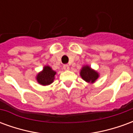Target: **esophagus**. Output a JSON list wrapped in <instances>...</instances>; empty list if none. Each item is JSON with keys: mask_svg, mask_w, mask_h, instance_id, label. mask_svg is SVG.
Returning <instances> with one entry per match:
<instances>
[{"mask_svg": "<svg viewBox=\"0 0 133 133\" xmlns=\"http://www.w3.org/2000/svg\"><path fill=\"white\" fill-rule=\"evenodd\" d=\"M69 65H63V69L65 70H69Z\"/></svg>", "mask_w": 133, "mask_h": 133, "instance_id": "1", "label": "esophagus"}]
</instances>
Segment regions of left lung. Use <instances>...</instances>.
<instances>
[{"label": "left lung", "instance_id": "8db88e82", "mask_svg": "<svg viewBox=\"0 0 133 133\" xmlns=\"http://www.w3.org/2000/svg\"><path fill=\"white\" fill-rule=\"evenodd\" d=\"M81 75L82 78L86 82H95L98 78V73L95 70H92L89 66L83 67L81 71Z\"/></svg>", "mask_w": 133, "mask_h": 133}]
</instances>
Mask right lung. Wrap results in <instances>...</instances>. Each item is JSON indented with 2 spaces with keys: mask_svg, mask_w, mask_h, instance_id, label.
I'll list each match as a JSON object with an SVG mask.
<instances>
[{
  "mask_svg": "<svg viewBox=\"0 0 133 133\" xmlns=\"http://www.w3.org/2000/svg\"><path fill=\"white\" fill-rule=\"evenodd\" d=\"M56 72L53 71L49 66L44 67L43 70L40 72L37 76V81L43 85H50L53 82L54 76Z\"/></svg>",
  "mask_w": 133,
  "mask_h": 133,
  "instance_id": "right-lung-1",
  "label": "right lung"
}]
</instances>
